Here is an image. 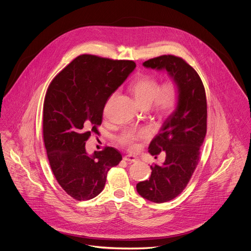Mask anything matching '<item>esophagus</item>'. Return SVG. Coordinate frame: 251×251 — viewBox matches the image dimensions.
Segmentation results:
<instances>
[{
  "label": "esophagus",
  "instance_id": "esophagus-1",
  "mask_svg": "<svg viewBox=\"0 0 251 251\" xmlns=\"http://www.w3.org/2000/svg\"><path fill=\"white\" fill-rule=\"evenodd\" d=\"M124 160L127 161V162H129V163H134V162H136V161L138 160V158L135 157V156H133V155H127V156L124 157Z\"/></svg>",
  "mask_w": 251,
  "mask_h": 251
}]
</instances>
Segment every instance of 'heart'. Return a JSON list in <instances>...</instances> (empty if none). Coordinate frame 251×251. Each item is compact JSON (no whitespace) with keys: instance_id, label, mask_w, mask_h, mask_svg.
<instances>
[{"instance_id":"obj_1","label":"heart","mask_w":251,"mask_h":251,"mask_svg":"<svg viewBox=\"0 0 251 251\" xmlns=\"http://www.w3.org/2000/svg\"><path fill=\"white\" fill-rule=\"evenodd\" d=\"M130 90L142 109H148L154 104L156 111L162 116H168L174 112L180 97L178 85L174 79H169L161 84L155 76L148 75L136 79L130 86ZM148 137L147 129H128L118 137V142L130 151H135L139 147L138 142Z\"/></svg>"}]
</instances>
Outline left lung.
Here are the masks:
<instances>
[{
	"label": "left lung",
	"mask_w": 251,
	"mask_h": 251,
	"mask_svg": "<svg viewBox=\"0 0 251 251\" xmlns=\"http://www.w3.org/2000/svg\"><path fill=\"white\" fill-rule=\"evenodd\" d=\"M145 67L167 70L180 90L175 111L165 120L149 145V153L164 154L162 165L151 166L149 180L137 184L138 194L162 203L180 195L198 166L201 146L206 134V97L197 71L183 58L161 55L143 63Z\"/></svg>",
	"instance_id": "obj_1"
}]
</instances>
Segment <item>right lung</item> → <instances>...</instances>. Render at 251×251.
Listing matches in <instances>:
<instances>
[{"label":"right lung","instance_id":"obj_1","mask_svg":"<svg viewBox=\"0 0 251 251\" xmlns=\"http://www.w3.org/2000/svg\"><path fill=\"white\" fill-rule=\"evenodd\" d=\"M136 67L132 60L82 54L50 82L44 102L43 133L48 159L59 186L77 201L98 196L107 173L122 160L112 147L88 155L85 143L98 134L111 94Z\"/></svg>","mask_w":251,"mask_h":251}]
</instances>
